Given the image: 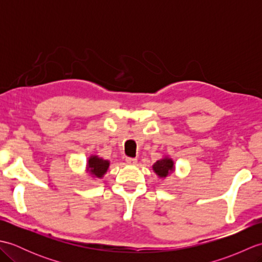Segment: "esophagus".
<instances>
[{
  "label": "esophagus",
  "instance_id": "34e87169",
  "mask_svg": "<svg viewBox=\"0 0 262 262\" xmlns=\"http://www.w3.org/2000/svg\"><path fill=\"white\" fill-rule=\"evenodd\" d=\"M126 162L128 164H136L137 163V159L134 158H126Z\"/></svg>",
  "mask_w": 262,
  "mask_h": 262
}]
</instances>
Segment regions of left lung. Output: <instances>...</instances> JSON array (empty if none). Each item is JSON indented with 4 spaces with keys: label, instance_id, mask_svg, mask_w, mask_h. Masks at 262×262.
Listing matches in <instances>:
<instances>
[{
    "label": "left lung",
    "instance_id": "obj_1",
    "mask_svg": "<svg viewBox=\"0 0 262 262\" xmlns=\"http://www.w3.org/2000/svg\"><path fill=\"white\" fill-rule=\"evenodd\" d=\"M152 168H153V171L160 178H165L174 170V162L172 159L165 157L163 159L157 161V162L153 164Z\"/></svg>",
    "mask_w": 262,
    "mask_h": 262
}]
</instances>
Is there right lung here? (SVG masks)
<instances>
[{"mask_svg": "<svg viewBox=\"0 0 262 262\" xmlns=\"http://www.w3.org/2000/svg\"><path fill=\"white\" fill-rule=\"evenodd\" d=\"M109 165H110V162L108 160H103L101 158L97 157V155H91L88 161L86 171L90 174H92L94 178L101 179L103 174H105V172H107Z\"/></svg>", "mask_w": 262, "mask_h": 262, "instance_id": "right-lung-1", "label": "right lung"}]
</instances>
